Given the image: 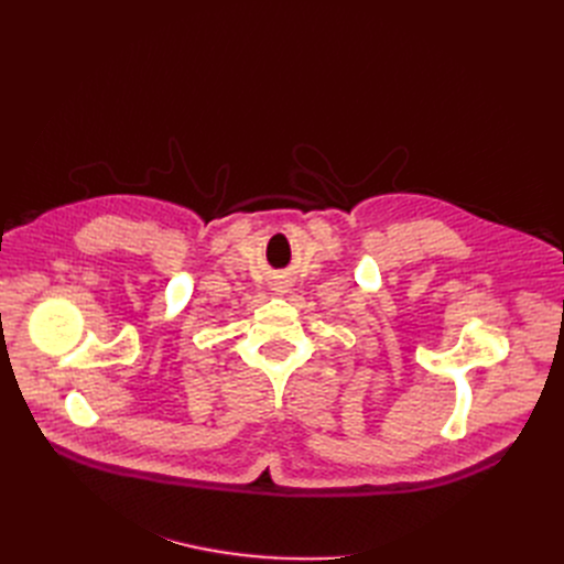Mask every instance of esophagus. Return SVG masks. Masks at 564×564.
Here are the masks:
<instances>
[{"label": "esophagus", "instance_id": "1", "mask_svg": "<svg viewBox=\"0 0 564 564\" xmlns=\"http://www.w3.org/2000/svg\"><path fill=\"white\" fill-rule=\"evenodd\" d=\"M276 285H279V290H281V292H285V288H290V281H288V279H281Z\"/></svg>", "mask_w": 564, "mask_h": 564}]
</instances>
